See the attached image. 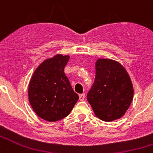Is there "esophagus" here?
Masks as SVG:
<instances>
[{
  "instance_id": "34e87169",
  "label": "esophagus",
  "mask_w": 153,
  "mask_h": 153,
  "mask_svg": "<svg viewBox=\"0 0 153 153\" xmlns=\"http://www.w3.org/2000/svg\"><path fill=\"white\" fill-rule=\"evenodd\" d=\"M79 100H80V101L84 100L85 93H82V94H79Z\"/></svg>"
}]
</instances>
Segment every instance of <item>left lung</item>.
<instances>
[{"label": "left lung", "mask_w": 153, "mask_h": 153, "mask_svg": "<svg viewBox=\"0 0 153 153\" xmlns=\"http://www.w3.org/2000/svg\"><path fill=\"white\" fill-rule=\"evenodd\" d=\"M133 98V88L126 70L118 62L99 59L94 83L86 99L98 118L109 122L122 117Z\"/></svg>", "instance_id": "obj_1"}]
</instances>
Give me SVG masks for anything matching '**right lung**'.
<instances>
[{"instance_id":"add662e5","label":"right lung","mask_w":153,"mask_h":153,"mask_svg":"<svg viewBox=\"0 0 153 153\" xmlns=\"http://www.w3.org/2000/svg\"><path fill=\"white\" fill-rule=\"evenodd\" d=\"M69 59V56L56 55L46 60L30 81V103L39 117L49 122L67 117L79 100L64 74Z\"/></svg>"}]
</instances>
